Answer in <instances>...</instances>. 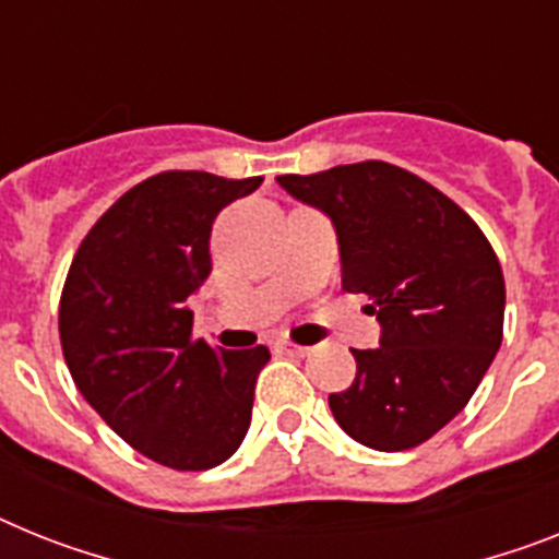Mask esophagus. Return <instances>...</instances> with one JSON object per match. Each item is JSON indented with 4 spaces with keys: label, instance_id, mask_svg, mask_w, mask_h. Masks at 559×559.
Instances as JSON below:
<instances>
[{
    "label": "esophagus",
    "instance_id": "1",
    "mask_svg": "<svg viewBox=\"0 0 559 559\" xmlns=\"http://www.w3.org/2000/svg\"><path fill=\"white\" fill-rule=\"evenodd\" d=\"M278 349L287 352V355H295V358H307L312 346H301V344H293V341H278Z\"/></svg>",
    "mask_w": 559,
    "mask_h": 559
}]
</instances>
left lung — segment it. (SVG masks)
I'll list each match as a JSON object with an SVG mask.
<instances>
[{"mask_svg": "<svg viewBox=\"0 0 559 559\" xmlns=\"http://www.w3.org/2000/svg\"><path fill=\"white\" fill-rule=\"evenodd\" d=\"M278 185L330 215L341 284L369 295L381 321V346L352 349L355 381L330 395L337 426L378 452L420 447L475 395L503 341L506 284L489 238L395 164H341Z\"/></svg>", "mask_w": 559, "mask_h": 559, "instance_id": "left-lung-1", "label": "left lung"}]
</instances>
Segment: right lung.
Here are the masks:
<instances>
[{
  "mask_svg": "<svg viewBox=\"0 0 559 559\" xmlns=\"http://www.w3.org/2000/svg\"><path fill=\"white\" fill-rule=\"evenodd\" d=\"M264 178L167 170L107 210L73 255L59 337L79 392L121 440L178 472L224 463L250 429L266 346L192 337L215 215Z\"/></svg>",
  "mask_w": 559,
  "mask_h": 559,
  "instance_id": "right-lung-1",
  "label": "right lung"
}]
</instances>
